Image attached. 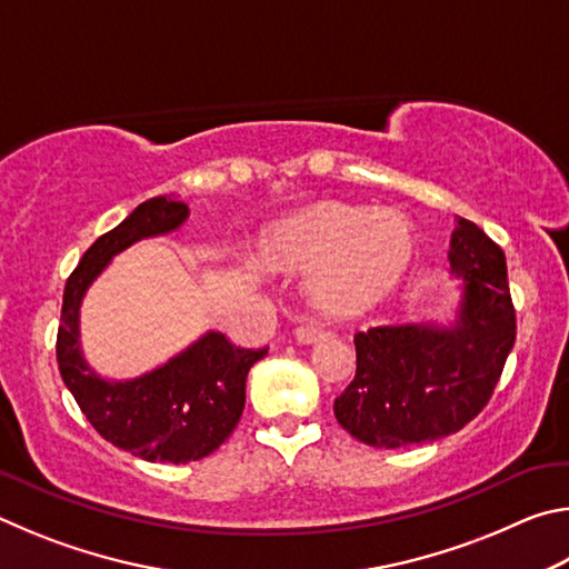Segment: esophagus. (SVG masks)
I'll list each match as a JSON object with an SVG mask.
<instances>
[{
  "instance_id": "1",
  "label": "esophagus",
  "mask_w": 569,
  "mask_h": 569,
  "mask_svg": "<svg viewBox=\"0 0 569 569\" xmlns=\"http://www.w3.org/2000/svg\"><path fill=\"white\" fill-rule=\"evenodd\" d=\"M326 333V326L323 323H316V321H306L296 329V339L301 343H311L316 339H321V336Z\"/></svg>"
}]
</instances>
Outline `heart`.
I'll list each match as a JSON object with an SVG mask.
<instances>
[{"label": "heart", "instance_id": "b5f03b06", "mask_svg": "<svg viewBox=\"0 0 569 569\" xmlns=\"http://www.w3.org/2000/svg\"><path fill=\"white\" fill-rule=\"evenodd\" d=\"M413 256L411 226L397 213L326 206L286 220L266 238L261 258L273 271H308L313 296L333 316H356L401 281Z\"/></svg>", "mask_w": 569, "mask_h": 569}]
</instances>
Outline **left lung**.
Instances as JSON below:
<instances>
[{"mask_svg":"<svg viewBox=\"0 0 569 569\" xmlns=\"http://www.w3.org/2000/svg\"><path fill=\"white\" fill-rule=\"evenodd\" d=\"M449 263L465 281L459 319L373 326L353 336L356 377L333 401L353 439L397 449L455 435L492 399L517 339L507 261L485 230L457 218Z\"/></svg>","mask_w":569,"mask_h":569,"instance_id":"obj_1","label":"left lung"}]
</instances>
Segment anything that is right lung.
Listing matches in <instances>:
<instances>
[{
	"label": "right lung",
	"instance_id": "obj_1",
	"mask_svg": "<svg viewBox=\"0 0 569 569\" xmlns=\"http://www.w3.org/2000/svg\"><path fill=\"white\" fill-rule=\"evenodd\" d=\"M186 218L188 206L180 200L150 198L94 240L67 278L57 329L62 381L94 431L134 457L172 465L213 455L233 435L246 407V377L250 366L268 353V346L243 349L210 331L146 377L104 381L82 359L77 313L88 286L114 253L140 238L170 233Z\"/></svg>",
	"mask_w": 569,
	"mask_h": 569
}]
</instances>
